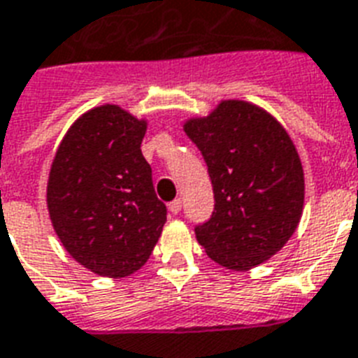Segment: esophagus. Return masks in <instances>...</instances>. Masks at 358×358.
<instances>
[{
	"mask_svg": "<svg viewBox=\"0 0 358 358\" xmlns=\"http://www.w3.org/2000/svg\"><path fill=\"white\" fill-rule=\"evenodd\" d=\"M169 211L173 215H178L180 211H182V200L174 199L173 202H171V204H169Z\"/></svg>",
	"mask_w": 358,
	"mask_h": 358,
	"instance_id": "obj_1",
	"label": "esophagus"
}]
</instances>
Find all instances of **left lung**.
<instances>
[{
  "label": "left lung",
  "instance_id": "8db88e82",
  "mask_svg": "<svg viewBox=\"0 0 358 358\" xmlns=\"http://www.w3.org/2000/svg\"><path fill=\"white\" fill-rule=\"evenodd\" d=\"M184 129L213 185V213L194 226L206 254L226 268L248 270L280 252L303 209V169L289 134L245 101H224Z\"/></svg>",
  "mask_w": 358,
  "mask_h": 358
}]
</instances>
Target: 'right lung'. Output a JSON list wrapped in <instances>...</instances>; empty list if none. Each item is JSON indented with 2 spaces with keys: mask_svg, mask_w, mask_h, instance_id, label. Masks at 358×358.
<instances>
[{
  "mask_svg": "<svg viewBox=\"0 0 358 358\" xmlns=\"http://www.w3.org/2000/svg\"><path fill=\"white\" fill-rule=\"evenodd\" d=\"M147 123L119 106L90 110L64 136L51 165L48 208L75 261L106 278L147 263L167 220L141 154Z\"/></svg>",
  "mask_w": 358,
  "mask_h": 358,
  "instance_id": "add662e5",
  "label": "right lung"
}]
</instances>
